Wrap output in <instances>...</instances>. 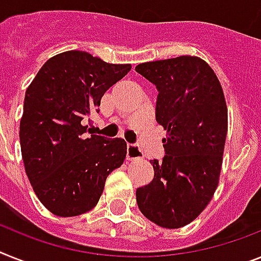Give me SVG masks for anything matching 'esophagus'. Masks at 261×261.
I'll return each mask as SVG.
<instances>
[{"mask_svg": "<svg viewBox=\"0 0 261 261\" xmlns=\"http://www.w3.org/2000/svg\"><path fill=\"white\" fill-rule=\"evenodd\" d=\"M126 159L128 160H139V159H143V152H141L139 146L129 144L126 146Z\"/></svg>", "mask_w": 261, "mask_h": 261, "instance_id": "esophagus-1", "label": "esophagus"}]
</instances>
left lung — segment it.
Masks as SVG:
<instances>
[{
  "label": "left lung",
  "instance_id": "left-lung-1",
  "mask_svg": "<svg viewBox=\"0 0 261 261\" xmlns=\"http://www.w3.org/2000/svg\"><path fill=\"white\" fill-rule=\"evenodd\" d=\"M136 72L156 85V121L167 130L165 156L150 160L154 177L137 188V205L152 223L181 228L205 210L219 184L228 130L223 88L195 56L144 62Z\"/></svg>",
  "mask_w": 261,
  "mask_h": 261
}]
</instances>
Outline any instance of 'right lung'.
I'll use <instances>...</instances> for the list:
<instances>
[{
    "label": "right lung",
    "mask_w": 261,
    "mask_h": 261,
    "mask_svg": "<svg viewBox=\"0 0 261 261\" xmlns=\"http://www.w3.org/2000/svg\"><path fill=\"white\" fill-rule=\"evenodd\" d=\"M130 68L68 50L49 58L28 87L21 153L34 193L56 216H79L94 208L109 173L125 160L124 140L88 136L85 124L98 112L105 92Z\"/></svg>",
    "instance_id": "right-lung-1"
}]
</instances>
